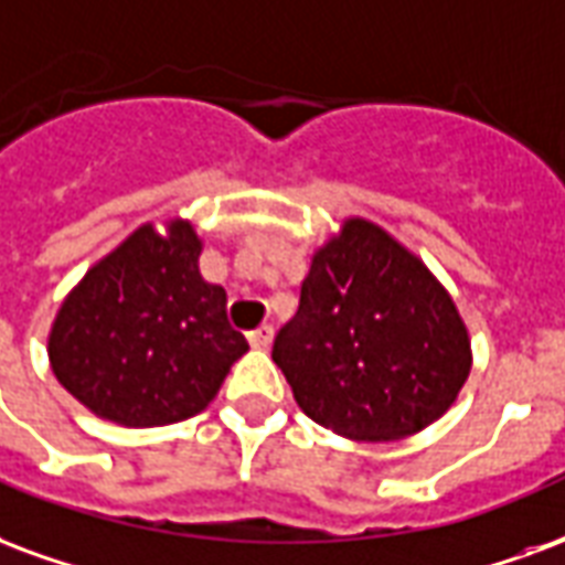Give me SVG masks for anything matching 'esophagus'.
Segmentation results:
<instances>
[{
	"instance_id": "obj_1",
	"label": "esophagus",
	"mask_w": 565,
	"mask_h": 565,
	"mask_svg": "<svg viewBox=\"0 0 565 565\" xmlns=\"http://www.w3.org/2000/svg\"><path fill=\"white\" fill-rule=\"evenodd\" d=\"M271 338H275V329H271L269 323L257 326V329H254V332H248L250 347H257V350H266V347L271 344Z\"/></svg>"
}]
</instances>
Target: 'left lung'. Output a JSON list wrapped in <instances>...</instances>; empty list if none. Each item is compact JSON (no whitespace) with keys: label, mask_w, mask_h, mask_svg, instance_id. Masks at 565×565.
I'll list each match as a JSON object with an SVG mask.
<instances>
[{"label":"left lung","mask_w":565,"mask_h":565,"mask_svg":"<svg viewBox=\"0 0 565 565\" xmlns=\"http://www.w3.org/2000/svg\"><path fill=\"white\" fill-rule=\"evenodd\" d=\"M271 359L308 419L347 440L388 443L452 407L473 350L434 271L380 224L347 218L315 250Z\"/></svg>","instance_id":"left-lung-1"}]
</instances>
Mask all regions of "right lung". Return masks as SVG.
<instances>
[{
	"mask_svg": "<svg viewBox=\"0 0 565 565\" xmlns=\"http://www.w3.org/2000/svg\"><path fill=\"white\" fill-rule=\"evenodd\" d=\"M200 250L191 221L143 224L65 296L47 335L50 367L98 419L125 428L191 419L248 353L224 287L200 275Z\"/></svg>",
	"mask_w": 565,
	"mask_h": 565,
	"instance_id": "right-lung-1",
	"label": "right lung"
}]
</instances>
